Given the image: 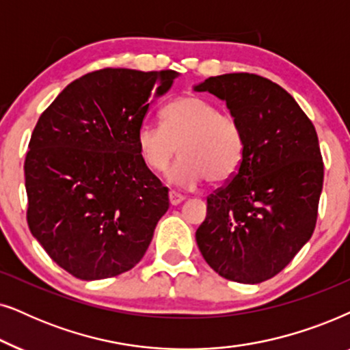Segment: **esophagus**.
<instances>
[{
	"label": "esophagus",
	"mask_w": 350,
	"mask_h": 350,
	"mask_svg": "<svg viewBox=\"0 0 350 350\" xmlns=\"http://www.w3.org/2000/svg\"><path fill=\"white\" fill-rule=\"evenodd\" d=\"M185 200V197L184 195H180V193H178V192H170V203L172 204V206H178L179 203H183Z\"/></svg>",
	"instance_id": "obj_1"
}]
</instances>
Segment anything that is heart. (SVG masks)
Masks as SVG:
<instances>
[{
    "instance_id": "1",
    "label": "heart",
    "mask_w": 350,
    "mask_h": 350,
    "mask_svg": "<svg viewBox=\"0 0 350 350\" xmlns=\"http://www.w3.org/2000/svg\"><path fill=\"white\" fill-rule=\"evenodd\" d=\"M139 157L147 170L163 172L179 147V161L166 180L179 189H195L209 179L230 180L245 157V137L239 120L200 96H184L161 110V126L144 123L136 133Z\"/></svg>"
}]
</instances>
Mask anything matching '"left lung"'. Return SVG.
Returning <instances> with one entry per match:
<instances>
[{"mask_svg": "<svg viewBox=\"0 0 350 350\" xmlns=\"http://www.w3.org/2000/svg\"><path fill=\"white\" fill-rule=\"evenodd\" d=\"M193 90L226 102L245 137L239 172L206 200L197 245L227 280H269L314 234L323 187L315 128L291 94L259 75H219Z\"/></svg>", "mask_w": 350, "mask_h": 350, "instance_id": "obj_1", "label": "left lung"}]
</instances>
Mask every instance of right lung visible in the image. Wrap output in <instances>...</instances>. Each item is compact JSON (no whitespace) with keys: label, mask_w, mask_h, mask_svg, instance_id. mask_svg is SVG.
I'll use <instances>...</instances> for the list:
<instances>
[{"label":"right lung","mask_w":350,"mask_h":350,"mask_svg":"<svg viewBox=\"0 0 350 350\" xmlns=\"http://www.w3.org/2000/svg\"><path fill=\"white\" fill-rule=\"evenodd\" d=\"M178 72L104 68L70 83L41 113L25 158L27 221L46 253L80 280L133 269L170 208L136 133Z\"/></svg>","instance_id":"add662e5"}]
</instances>
